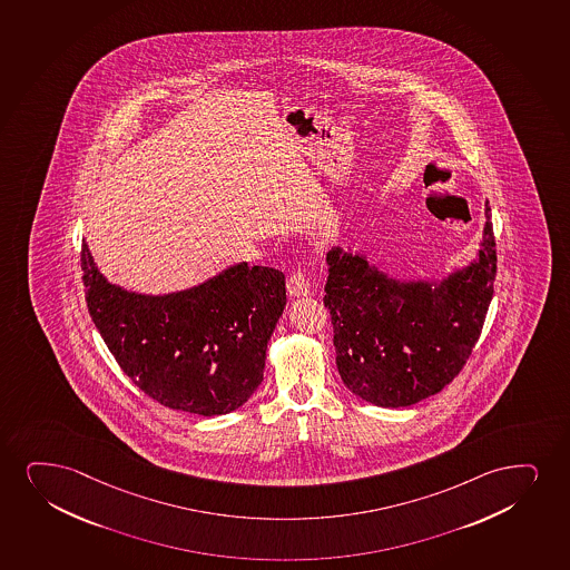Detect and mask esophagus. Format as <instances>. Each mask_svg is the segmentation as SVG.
Instances as JSON below:
<instances>
[{"label": "esophagus", "mask_w": 570, "mask_h": 570, "mask_svg": "<svg viewBox=\"0 0 570 570\" xmlns=\"http://www.w3.org/2000/svg\"><path fill=\"white\" fill-rule=\"evenodd\" d=\"M286 286H288L289 294L295 295V297H302V295H311L309 278H307L305 268H297V271H294V273L288 276Z\"/></svg>", "instance_id": "1"}]
</instances>
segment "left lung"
Here are the masks:
<instances>
[{
	"label": "left lung",
	"mask_w": 570,
	"mask_h": 570,
	"mask_svg": "<svg viewBox=\"0 0 570 570\" xmlns=\"http://www.w3.org/2000/svg\"><path fill=\"white\" fill-rule=\"evenodd\" d=\"M326 261L324 307L334 326L337 373L353 394L380 407H407L463 371L498 273L490 205L476 263L434 288L387 278L342 247H332Z\"/></svg>",
	"instance_id": "left-lung-1"
}]
</instances>
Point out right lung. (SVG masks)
Returning a JSON list of instances; mask_svg holds the SVG:
<instances>
[{"instance_id": "1", "label": "right lung", "mask_w": 570, "mask_h": 570, "mask_svg": "<svg viewBox=\"0 0 570 570\" xmlns=\"http://www.w3.org/2000/svg\"><path fill=\"white\" fill-rule=\"evenodd\" d=\"M80 267L94 324L144 394L204 416L225 415L252 397L286 305L281 271L242 263L197 288L149 297L109 284L86 242Z\"/></svg>"}]
</instances>
